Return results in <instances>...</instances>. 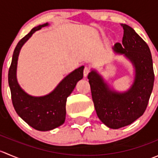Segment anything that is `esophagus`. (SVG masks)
<instances>
[{"label":"esophagus","mask_w":158,"mask_h":158,"mask_svg":"<svg viewBox=\"0 0 158 158\" xmlns=\"http://www.w3.org/2000/svg\"><path fill=\"white\" fill-rule=\"evenodd\" d=\"M89 72H90V68L89 67V66H85V68H84V70H83V74H84V76H87V75L89 74Z\"/></svg>","instance_id":"esophagus-1"}]
</instances>
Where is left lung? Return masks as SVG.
<instances>
[{
    "label": "left lung",
    "mask_w": 158,
    "mask_h": 158,
    "mask_svg": "<svg viewBox=\"0 0 158 158\" xmlns=\"http://www.w3.org/2000/svg\"><path fill=\"white\" fill-rule=\"evenodd\" d=\"M122 44L116 43L114 51L125 54L136 70L135 82L125 93L111 92L95 72L89 73L92 101L98 118L110 128L131 125L145 111L152 92L154 73L151 51L145 41L128 25L123 24Z\"/></svg>",
    "instance_id": "8db88e82"
}]
</instances>
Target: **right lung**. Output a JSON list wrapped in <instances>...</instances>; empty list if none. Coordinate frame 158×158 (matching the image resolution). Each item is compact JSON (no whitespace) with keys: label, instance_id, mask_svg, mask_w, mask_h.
Returning <instances> with one entry per match:
<instances>
[{"label":"right lung","instance_id":"obj_1","mask_svg":"<svg viewBox=\"0 0 158 158\" xmlns=\"http://www.w3.org/2000/svg\"><path fill=\"white\" fill-rule=\"evenodd\" d=\"M47 23L33 28L22 38L14 51L8 71L11 99L16 112L30 126L38 131H49L63 125L66 118V103L79 80L83 77L84 66L78 68L63 79L53 92L43 97H33L25 93L16 79L17 58L22 46L36 30Z\"/></svg>","mask_w":158,"mask_h":158}]
</instances>
